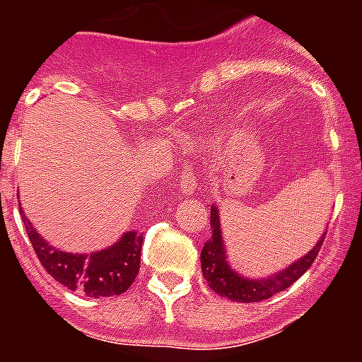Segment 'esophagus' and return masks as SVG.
Masks as SVG:
<instances>
[{
  "mask_svg": "<svg viewBox=\"0 0 362 362\" xmlns=\"http://www.w3.org/2000/svg\"><path fill=\"white\" fill-rule=\"evenodd\" d=\"M197 189V178L193 175V170H184L180 176V193L182 195H192Z\"/></svg>",
  "mask_w": 362,
  "mask_h": 362,
  "instance_id": "obj_1",
  "label": "esophagus"
}]
</instances>
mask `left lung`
I'll list each match as a JSON object with an SVG mask.
<instances>
[{"label":"left lung","instance_id":"8db88e82","mask_svg":"<svg viewBox=\"0 0 362 362\" xmlns=\"http://www.w3.org/2000/svg\"><path fill=\"white\" fill-rule=\"evenodd\" d=\"M210 227H212V237L209 238L201 252V269H203L204 280L209 281L212 291L221 297L237 300V303H259V300L270 298L276 293L293 286L312 267L320 253L323 238H325V233H323L317 244L304 257L297 259L295 263H291L280 272L261 278V280H252V278L238 274L237 270H233L227 261L220 229V212L214 204L210 206Z\"/></svg>","mask_w":362,"mask_h":362}]
</instances>
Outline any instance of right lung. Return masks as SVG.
I'll return each instance as SVG.
<instances>
[{"label": "right lung", "instance_id": "right-lung-1", "mask_svg": "<svg viewBox=\"0 0 362 362\" xmlns=\"http://www.w3.org/2000/svg\"><path fill=\"white\" fill-rule=\"evenodd\" d=\"M22 220L31 246L45 270L71 291H81L93 298L115 297L127 291L135 281L142 247V237L135 231H127L116 244L88 255L67 253L50 246L25 216Z\"/></svg>", "mask_w": 362, "mask_h": 362}]
</instances>
